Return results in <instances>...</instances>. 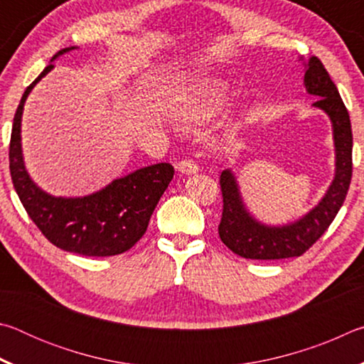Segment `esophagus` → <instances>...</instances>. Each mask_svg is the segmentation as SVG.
<instances>
[{
    "instance_id": "34e87169",
    "label": "esophagus",
    "mask_w": 364,
    "mask_h": 364,
    "mask_svg": "<svg viewBox=\"0 0 364 364\" xmlns=\"http://www.w3.org/2000/svg\"><path fill=\"white\" fill-rule=\"evenodd\" d=\"M175 167L183 175H194V173H197V171H199V165L193 162V160H189V159H184V160H181V162H178Z\"/></svg>"
}]
</instances>
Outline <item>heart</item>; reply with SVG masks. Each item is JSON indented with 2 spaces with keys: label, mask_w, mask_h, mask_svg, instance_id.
Listing matches in <instances>:
<instances>
[{
  "label": "heart",
  "mask_w": 364,
  "mask_h": 364,
  "mask_svg": "<svg viewBox=\"0 0 364 364\" xmlns=\"http://www.w3.org/2000/svg\"><path fill=\"white\" fill-rule=\"evenodd\" d=\"M231 97L232 90L225 80H204L196 88L176 97L173 120L186 130L199 128L223 114L230 106Z\"/></svg>",
  "instance_id": "obj_1"
}]
</instances>
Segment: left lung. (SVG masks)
Masks as SVG:
<instances>
[{
    "instance_id": "obj_1",
    "label": "left lung",
    "mask_w": 364,
    "mask_h": 364,
    "mask_svg": "<svg viewBox=\"0 0 364 364\" xmlns=\"http://www.w3.org/2000/svg\"><path fill=\"white\" fill-rule=\"evenodd\" d=\"M304 86L318 101L313 107L328 115L334 143V178L321 199L301 217L282 225L258 220L245 204L237 176L232 168L220 175L223 193V215L218 226L220 239L234 254L252 260H279L300 257L328 230L347 196L352 180V125L337 86L318 58L304 60Z\"/></svg>"
}]
</instances>
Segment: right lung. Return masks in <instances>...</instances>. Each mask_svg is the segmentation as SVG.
<instances>
[{"label":"right lung","instance_id":"add662e5","mask_svg":"<svg viewBox=\"0 0 364 364\" xmlns=\"http://www.w3.org/2000/svg\"><path fill=\"white\" fill-rule=\"evenodd\" d=\"M73 49L77 46L60 49L22 96L11 133V178L28 217L49 242L86 257L119 255L143 237L175 170L170 164L147 165L115 178L95 193L75 197L53 196L33 181L22 151L23 106L36 83L54 69V60Z\"/></svg>","mask_w":364,"mask_h":364}]
</instances>
